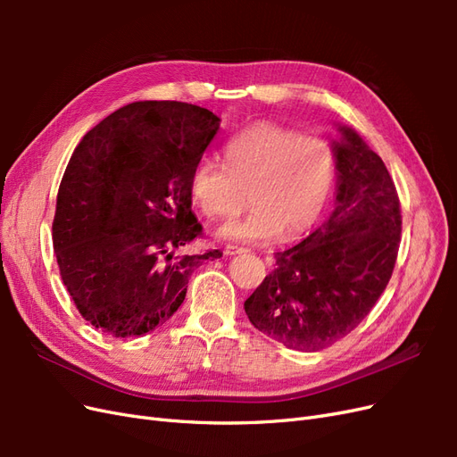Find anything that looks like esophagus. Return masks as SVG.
I'll list each match as a JSON object with an SVG mask.
<instances>
[{"label":"esophagus","instance_id":"esophagus-1","mask_svg":"<svg viewBox=\"0 0 457 457\" xmlns=\"http://www.w3.org/2000/svg\"><path fill=\"white\" fill-rule=\"evenodd\" d=\"M245 247H240V245H234V244H227L225 245V253L227 255H237V253H244Z\"/></svg>","mask_w":457,"mask_h":457}]
</instances>
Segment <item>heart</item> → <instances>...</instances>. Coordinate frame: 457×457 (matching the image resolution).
Wrapping results in <instances>:
<instances>
[{
    "label": "heart",
    "instance_id": "obj_1",
    "mask_svg": "<svg viewBox=\"0 0 457 457\" xmlns=\"http://www.w3.org/2000/svg\"><path fill=\"white\" fill-rule=\"evenodd\" d=\"M227 165L200 158L190 171V195L204 215L228 219L250 200L244 217L220 227L223 238L269 242L297 238L320 217L336 183L331 145L272 121H257L225 146Z\"/></svg>",
    "mask_w": 457,
    "mask_h": 457
}]
</instances>
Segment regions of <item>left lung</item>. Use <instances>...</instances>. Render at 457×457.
<instances>
[{
  "label": "left lung",
  "instance_id": "left-lung-1",
  "mask_svg": "<svg viewBox=\"0 0 457 457\" xmlns=\"http://www.w3.org/2000/svg\"><path fill=\"white\" fill-rule=\"evenodd\" d=\"M336 143L334 212L301 244L274 253L244 309L284 347L314 353L349 336L376 305L396 262L400 200L383 160L353 129Z\"/></svg>",
  "mask_w": 457,
  "mask_h": 457
}]
</instances>
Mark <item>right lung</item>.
Returning a JSON list of instances; mask_svg holds the SVG:
<instances>
[{
	"label": "right lung",
	"instance_id": "right-lung-1",
	"mask_svg": "<svg viewBox=\"0 0 457 457\" xmlns=\"http://www.w3.org/2000/svg\"><path fill=\"white\" fill-rule=\"evenodd\" d=\"M219 121L188 103H131L76 146L59 187L53 247L76 309L104 334L139 337L165 324L190 274L223 255H175L204 237L190 171Z\"/></svg>",
	"mask_w": 457,
	"mask_h": 457
}]
</instances>
